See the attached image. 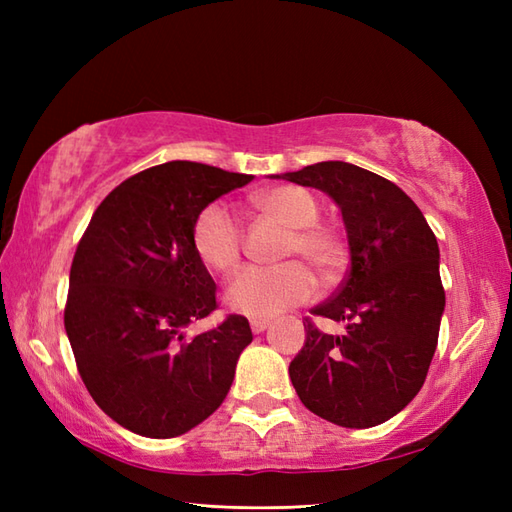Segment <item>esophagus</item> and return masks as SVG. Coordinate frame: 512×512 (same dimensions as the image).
<instances>
[{
  "instance_id": "34e87169",
  "label": "esophagus",
  "mask_w": 512,
  "mask_h": 512,
  "mask_svg": "<svg viewBox=\"0 0 512 512\" xmlns=\"http://www.w3.org/2000/svg\"><path fill=\"white\" fill-rule=\"evenodd\" d=\"M268 325H270L268 319H250V330H253L255 334H262Z\"/></svg>"
}]
</instances>
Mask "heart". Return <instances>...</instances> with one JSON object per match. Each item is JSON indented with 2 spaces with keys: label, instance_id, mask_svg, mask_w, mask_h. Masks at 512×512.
I'll return each instance as SVG.
<instances>
[{
  "label": "heart",
  "instance_id": "1",
  "mask_svg": "<svg viewBox=\"0 0 512 512\" xmlns=\"http://www.w3.org/2000/svg\"><path fill=\"white\" fill-rule=\"evenodd\" d=\"M255 209L288 228L279 266H248L226 288V306L250 319H273L284 310L312 299L317 281L303 259L319 275L332 277L341 266L343 246L330 226L319 222L321 204L312 191L281 184L253 195ZM242 224L222 202H213L193 222L191 244L200 262L217 275H228L242 259Z\"/></svg>",
  "mask_w": 512,
  "mask_h": 512
}]
</instances>
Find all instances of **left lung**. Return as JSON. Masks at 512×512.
I'll return each mask as SVG.
<instances>
[{"label":"left lung","mask_w":512,"mask_h":512,"mask_svg":"<svg viewBox=\"0 0 512 512\" xmlns=\"http://www.w3.org/2000/svg\"><path fill=\"white\" fill-rule=\"evenodd\" d=\"M328 193L341 209L350 273L312 314L343 321V334L306 325L288 367L312 413L347 429L394 418L416 398L438 345L444 312L440 248L422 211L394 182L328 160L281 176Z\"/></svg>","instance_id":"1"}]
</instances>
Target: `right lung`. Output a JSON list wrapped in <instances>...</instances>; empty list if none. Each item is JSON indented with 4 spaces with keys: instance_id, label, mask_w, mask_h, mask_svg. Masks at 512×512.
Segmentation results:
<instances>
[{
    "instance_id": "1",
    "label": "right lung",
    "mask_w": 512,
    "mask_h": 512,
    "mask_svg": "<svg viewBox=\"0 0 512 512\" xmlns=\"http://www.w3.org/2000/svg\"><path fill=\"white\" fill-rule=\"evenodd\" d=\"M253 180L173 160L127 178L94 211L70 268L65 332L107 416L145 438H176L222 405L253 341L246 317L187 336L217 308L191 244L198 213Z\"/></svg>"
}]
</instances>
